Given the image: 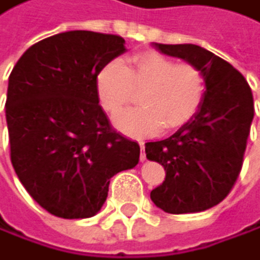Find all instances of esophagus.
<instances>
[{
    "label": "esophagus",
    "mask_w": 260,
    "mask_h": 260,
    "mask_svg": "<svg viewBox=\"0 0 260 260\" xmlns=\"http://www.w3.org/2000/svg\"><path fill=\"white\" fill-rule=\"evenodd\" d=\"M138 145H140V149H141L140 159H141V160H145V159H146V154H145V141H140Z\"/></svg>",
    "instance_id": "1"
}]
</instances>
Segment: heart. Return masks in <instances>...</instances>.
Wrapping results in <instances>:
<instances>
[{
  "instance_id": "1",
  "label": "heart",
  "mask_w": 260,
  "mask_h": 260,
  "mask_svg": "<svg viewBox=\"0 0 260 260\" xmlns=\"http://www.w3.org/2000/svg\"><path fill=\"white\" fill-rule=\"evenodd\" d=\"M96 91L103 109L115 115L141 92V108L115 117V127L140 137L172 132L194 117L206 93V77L194 64L177 62L156 51H145L128 59L127 66L106 64L96 77Z\"/></svg>"
}]
</instances>
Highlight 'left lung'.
Returning <instances> with one entry per match:
<instances>
[{
	"label": "left lung",
	"mask_w": 260,
	"mask_h": 260,
	"mask_svg": "<svg viewBox=\"0 0 260 260\" xmlns=\"http://www.w3.org/2000/svg\"><path fill=\"white\" fill-rule=\"evenodd\" d=\"M154 46L201 69L206 93L194 117L172 137L146 143V157L166 170L151 199L169 214L201 212L223 201L241 172L254 117L252 93L246 78L211 51L196 45Z\"/></svg>",
	"instance_id": "left-lung-1"
}]
</instances>
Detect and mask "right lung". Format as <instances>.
Masks as SVG:
<instances>
[{"mask_svg":"<svg viewBox=\"0 0 260 260\" xmlns=\"http://www.w3.org/2000/svg\"><path fill=\"white\" fill-rule=\"evenodd\" d=\"M123 45L119 35L64 31L30 46L9 75L12 167L28 194L56 217H93L111 178L138 164V143L111 127L96 91L100 71L125 53Z\"/></svg>","mask_w":260,"mask_h":260,"instance_id":"obj_1","label":"right lung"}]
</instances>
